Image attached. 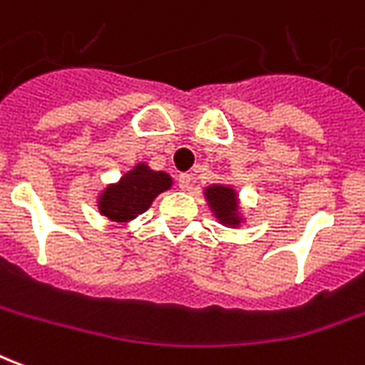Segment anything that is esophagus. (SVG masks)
Instances as JSON below:
<instances>
[{
  "instance_id": "34e87169",
  "label": "esophagus",
  "mask_w": 365,
  "mask_h": 365,
  "mask_svg": "<svg viewBox=\"0 0 365 365\" xmlns=\"http://www.w3.org/2000/svg\"><path fill=\"white\" fill-rule=\"evenodd\" d=\"M192 185V177L188 175V173H182V175H178V188L180 190H188Z\"/></svg>"
}]
</instances>
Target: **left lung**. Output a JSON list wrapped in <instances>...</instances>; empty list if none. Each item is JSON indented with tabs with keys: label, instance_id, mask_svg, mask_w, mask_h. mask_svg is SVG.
I'll list each match as a JSON object with an SVG mask.
<instances>
[{
	"label": "left lung",
	"instance_id": "8db88e82",
	"mask_svg": "<svg viewBox=\"0 0 365 365\" xmlns=\"http://www.w3.org/2000/svg\"><path fill=\"white\" fill-rule=\"evenodd\" d=\"M204 198L208 208L222 226L226 228H240L244 226V212L240 206L237 190L230 185H208L204 187Z\"/></svg>",
	"mask_w": 365,
	"mask_h": 365
}]
</instances>
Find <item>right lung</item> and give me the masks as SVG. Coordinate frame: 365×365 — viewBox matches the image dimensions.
Masks as SVG:
<instances>
[{"label": "right lung", "mask_w": 365, "mask_h": 365, "mask_svg": "<svg viewBox=\"0 0 365 365\" xmlns=\"http://www.w3.org/2000/svg\"><path fill=\"white\" fill-rule=\"evenodd\" d=\"M173 187V178L165 170H153L147 163L139 161L133 169L123 173L118 182L106 185L98 195V210L104 218L129 224L139 214L151 208L157 196Z\"/></svg>", "instance_id": "add662e5"}]
</instances>
